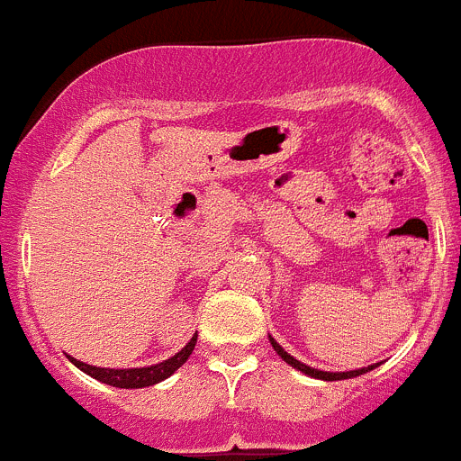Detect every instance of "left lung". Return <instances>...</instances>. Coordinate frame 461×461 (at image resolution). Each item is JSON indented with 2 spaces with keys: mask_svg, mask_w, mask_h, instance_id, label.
I'll use <instances>...</instances> for the list:
<instances>
[{
  "mask_svg": "<svg viewBox=\"0 0 461 461\" xmlns=\"http://www.w3.org/2000/svg\"><path fill=\"white\" fill-rule=\"evenodd\" d=\"M269 343H272V348H274V352L278 354V357L283 358V361L288 363V366H293V368H297L299 373H303V375H308V377H315V379H324V382H338V379H352V377H358V375H363V373H368V370H373L375 366H368V368H358V370H349V373H324V370H318V368H311V366H306V363H302V361H297V358L294 357H290L288 352H285V349L281 348V345L276 343V340H274L272 336H269Z\"/></svg>",
  "mask_w": 461,
  "mask_h": 461,
  "instance_id": "8db88e82",
  "label": "left lung"
}]
</instances>
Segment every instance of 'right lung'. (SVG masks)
Instances as JSON below:
<instances>
[{"instance_id":"1","label":"right lung","mask_w":461,"mask_h":461,"mask_svg":"<svg viewBox=\"0 0 461 461\" xmlns=\"http://www.w3.org/2000/svg\"><path fill=\"white\" fill-rule=\"evenodd\" d=\"M194 345H196V336L180 349L178 354H173L171 358L162 363H155V366H146V368H98V366H88V363L77 361L75 357H68L70 361L77 366L82 373L91 375L93 379H98V382L109 384V386L116 388H143V386H153V384L164 382L167 377H171L176 370L183 366L185 361L189 358V354L194 352Z\"/></svg>"}]
</instances>
